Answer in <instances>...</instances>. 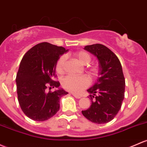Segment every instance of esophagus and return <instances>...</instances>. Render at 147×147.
I'll return each mask as SVG.
<instances>
[{
    "label": "esophagus",
    "mask_w": 147,
    "mask_h": 147,
    "mask_svg": "<svg viewBox=\"0 0 147 147\" xmlns=\"http://www.w3.org/2000/svg\"><path fill=\"white\" fill-rule=\"evenodd\" d=\"M72 95H73V96H75L76 98H80L82 97L81 96L78 95V94H72Z\"/></svg>",
    "instance_id": "esophagus-1"
}]
</instances>
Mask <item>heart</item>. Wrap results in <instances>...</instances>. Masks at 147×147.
<instances>
[{
	"label": "heart",
	"mask_w": 147,
	"mask_h": 147,
	"mask_svg": "<svg viewBox=\"0 0 147 147\" xmlns=\"http://www.w3.org/2000/svg\"><path fill=\"white\" fill-rule=\"evenodd\" d=\"M74 57L79 62L84 65H87L92 61V57L90 54L84 51L76 52L73 54ZM66 58L65 55H62L59 58L55 65V70L59 75H63L65 72V66ZM87 72L89 76L94 78L98 75V68L95 66L89 67ZM89 85V80L86 77L84 76H67L62 81V86L63 89L69 92L75 94H79L84 89Z\"/></svg>",
	"instance_id": "b5f03b06"
}]
</instances>
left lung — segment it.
Listing matches in <instances>:
<instances>
[{
	"instance_id": "obj_1",
	"label": "left lung",
	"mask_w": 147,
	"mask_h": 147,
	"mask_svg": "<svg viewBox=\"0 0 147 147\" xmlns=\"http://www.w3.org/2000/svg\"><path fill=\"white\" fill-rule=\"evenodd\" d=\"M98 61V78L87 92L92 105L82 111L84 117L96 124L111 121L121 108L125 97V81L120 62L109 48L99 44L84 46Z\"/></svg>"
}]
</instances>
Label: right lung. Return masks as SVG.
I'll return each mask as SVG.
<instances>
[{
    "instance_id": "right-lung-1",
    "label": "right lung",
    "mask_w": 147,
    "mask_h": 147,
    "mask_svg": "<svg viewBox=\"0 0 147 147\" xmlns=\"http://www.w3.org/2000/svg\"><path fill=\"white\" fill-rule=\"evenodd\" d=\"M67 51L43 42L23 56L16 77L17 93L22 111L32 120L45 121L53 117L59 111L61 98L68 94L59 88V82L54 81L57 61ZM48 86L58 89L48 92Z\"/></svg>"
}]
</instances>
